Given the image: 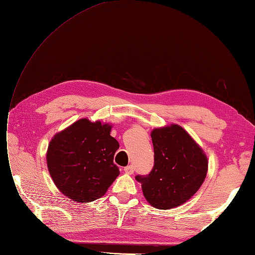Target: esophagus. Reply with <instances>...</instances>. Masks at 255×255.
Wrapping results in <instances>:
<instances>
[{"label": "esophagus", "mask_w": 255, "mask_h": 255, "mask_svg": "<svg viewBox=\"0 0 255 255\" xmlns=\"http://www.w3.org/2000/svg\"><path fill=\"white\" fill-rule=\"evenodd\" d=\"M124 171L128 175H132L133 171H134V167L132 165H128V166L124 167Z\"/></svg>", "instance_id": "34e87169"}]
</instances>
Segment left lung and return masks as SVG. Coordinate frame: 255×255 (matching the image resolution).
Wrapping results in <instances>:
<instances>
[{"label": "left lung", "instance_id": "1", "mask_svg": "<svg viewBox=\"0 0 255 255\" xmlns=\"http://www.w3.org/2000/svg\"><path fill=\"white\" fill-rule=\"evenodd\" d=\"M154 163L148 175L135 177L153 208L168 210L191 198L208 172V158L200 146L179 125L151 131Z\"/></svg>", "mask_w": 255, "mask_h": 255}]
</instances>
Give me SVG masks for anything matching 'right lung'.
Segmentation results:
<instances>
[{"instance_id":"obj_1","label":"right lung","mask_w":255,"mask_h":255,"mask_svg":"<svg viewBox=\"0 0 255 255\" xmlns=\"http://www.w3.org/2000/svg\"><path fill=\"white\" fill-rule=\"evenodd\" d=\"M112 126L81 119L56 133L48 144L46 163L57 188L76 202L101 198L120 175L113 163L120 144Z\"/></svg>"}]
</instances>
